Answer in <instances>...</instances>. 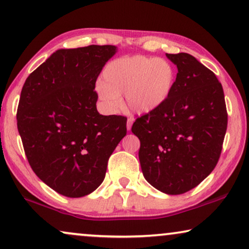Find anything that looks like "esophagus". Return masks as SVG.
Instances as JSON below:
<instances>
[{
	"mask_svg": "<svg viewBox=\"0 0 249 249\" xmlns=\"http://www.w3.org/2000/svg\"><path fill=\"white\" fill-rule=\"evenodd\" d=\"M132 122H134V119H131V118H129L127 120V129H128V130H130V129H131Z\"/></svg>",
	"mask_w": 249,
	"mask_h": 249,
	"instance_id": "34e87169",
	"label": "esophagus"
}]
</instances>
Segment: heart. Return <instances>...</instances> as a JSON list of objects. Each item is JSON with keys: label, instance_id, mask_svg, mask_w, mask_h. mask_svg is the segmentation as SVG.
I'll return each instance as SVG.
<instances>
[{"label": "heart", "instance_id": "heart-1", "mask_svg": "<svg viewBox=\"0 0 249 249\" xmlns=\"http://www.w3.org/2000/svg\"><path fill=\"white\" fill-rule=\"evenodd\" d=\"M176 78L175 66L163 57L122 56L107 64L104 81H97L96 91L107 107H118L124 94L129 110L148 113L169 100Z\"/></svg>", "mask_w": 249, "mask_h": 249}]
</instances>
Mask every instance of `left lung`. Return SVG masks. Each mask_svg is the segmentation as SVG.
<instances>
[{
	"label": "left lung",
	"mask_w": 249,
	"mask_h": 249,
	"mask_svg": "<svg viewBox=\"0 0 249 249\" xmlns=\"http://www.w3.org/2000/svg\"><path fill=\"white\" fill-rule=\"evenodd\" d=\"M178 68L162 107L136 119L145 179L160 192L180 195L198 186L219 161L228 125L223 88L215 74L188 53L168 54Z\"/></svg>",
	"instance_id": "1"
}]
</instances>
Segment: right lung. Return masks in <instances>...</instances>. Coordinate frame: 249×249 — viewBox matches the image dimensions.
Masks as SVG:
<instances>
[{
	"instance_id": "add662e5",
	"label": "right lung",
	"mask_w": 249,
	"mask_h": 249,
	"mask_svg": "<svg viewBox=\"0 0 249 249\" xmlns=\"http://www.w3.org/2000/svg\"><path fill=\"white\" fill-rule=\"evenodd\" d=\"M115 52L113 45L57 50L23 84L17 124L27 160L63 196L93 193L127 134V118L102 115L96 108L95 83Z\"/></svg>"
}]
</instances>
